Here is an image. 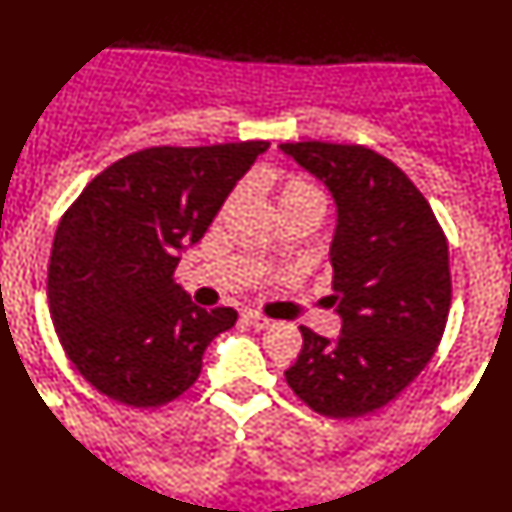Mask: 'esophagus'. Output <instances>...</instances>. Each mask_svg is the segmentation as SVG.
I'll return each instance as SVG.
<instances>
[{
  "label": "esophagus",
  "instance_id": "obj_1",
  "mask_svg": "<svg viewBox=\"0 0 512 512\" xmlns=\"http://www.w3.org/2000/svg\"><path fill=\"white\" fill-rule=\"evenodd\" d=\"M243 321L250 323V326L255 328V331H264V328L271 326V321L267 319V316H262V314H257V312H243Z\"/></svg>",
  "mask_w": 512,
  "mask_h": 512
}]
</instances>
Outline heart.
Listing matches in <instances>:
<instances>
[{
    "label": "heart",
    "mask_w": 512,
    "mask_h": 512,
    "mask_svg": "<svg viewBox=\"0 0 512 512\" xmlns=\"http://www.w3.org/2000/svg\"><path fill=\"white\" fill-rule=\"evenodd\" d=\"M255 184L269 193L271 203L281 217V222L293 217H309L319 222L323 210H326V196L312 179L302 174H276V172H260L255 177ZM238 193L229 198L226 208L236 203Z\"/></svg>",
    "instance_id": "obj_1"
}]
</instances>
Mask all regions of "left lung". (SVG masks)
I'll use <instances>...</instances> for the list:
<instances>
[{
	"instance_id": "obj_1",
	"label": "left lung",
	"mask_w": 512,
	"mask_h": 512,
	"mask_svg": "<svg viewBox=\"0 0 512 512\" xmlns=\"http://www.w3.org/2000/svg\"><path fill=\"white\" fill-rule=\"evenodd\" d=\"M338 205L331 245L335 340L300 328L286 380L326 418H359L397 397L437 352L451 307L449 245L416 184L359 144H281Z\"/></svg>"
}]
</instances>
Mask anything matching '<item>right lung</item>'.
<instances>
[{
  "mask_svg": "<svg viewBox=\"0 0 512 512\" xmlns=\"http://www.w3.org/2000/svg\"><path fill=\"white\" fill-rule=\"evenodd\" d=\"M269 141L153 146L84 186L58 222L49 312L89 385L132 409H158L196 383L203 352L234 326L174 283L179 250L203 238Z\"/></svg>",
  "mask_w": 512,
  "mask_h": 512,
  "instance_id": "1",
  "label": "right lung"
}]
</instances>
